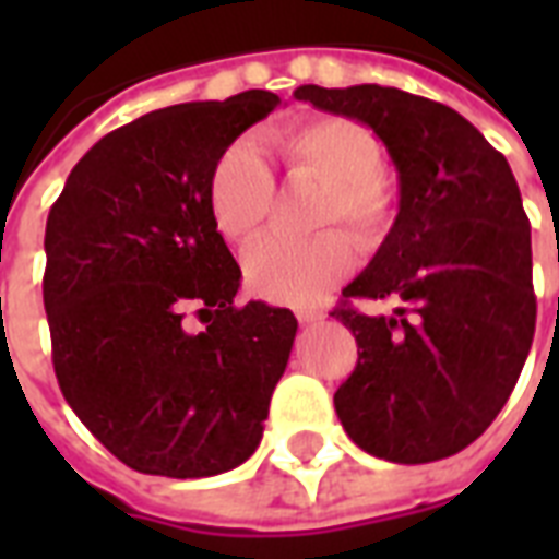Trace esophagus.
<instances>
[{
	"instance_id": "34e87169",
	"label": "esophagus",
	"mask_w": 559,
	"mask_h": 559,
	"mask_svg": "<svg viewBox=\"0 0 559 559\" xmlns=\"http://www.w3.org/2000/svg\"><path fill=\"white\" fill-rule=\"evenodd\" d=\"M298 322L301 324H313V322H322L324 313L322 310H298Z\"/></svg>"
}]
</instances>
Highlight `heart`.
<instances>
[{
    "instance_id": "heart-1",
    "label": "heart",
    "mask_w": 559,
    "mask_h": 559,
    "mask_svg": "<svg viewBox=\"0 0 559 559\" xmlns=\"http://www.w3.org/2000/svg\"><path fill=\"white\" fill-rule=\"evenodd\" d=\"M293 179L322 182L316 226L345 223L362 246L380 243L394 219V188L382 174L380 142L368 127L342 116H319L272 135ZM275 179L252 142L228 144L209 179V209L219 235L249 240L270 217ZM354 266L345 231L307 240L261 237L243 252L246 287L266 301L310 307Z\"/></svg>"
}]
</instances>
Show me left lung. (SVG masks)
I'll return each instance as SVG.
<instances>
[{
  "label": "left lung",
  "instance_id": "1",
  "mask_svg": "<svg viewBox=\"0 0 559 559\" xmlns=\"http://www.w3.org/2000/svg\"><path fill=\"white\" fill-rule=\"evenodd\" d=\"M298 100L371 127L397 170V217L336 307L357 368L333 394L359 450L394 464L450 459L511 397L534 340L531 223L502 153L455 109L394 86H298Z\"/></svg>",
  "mask_w": 559,
  "mask_h": 559
}]
</instances>
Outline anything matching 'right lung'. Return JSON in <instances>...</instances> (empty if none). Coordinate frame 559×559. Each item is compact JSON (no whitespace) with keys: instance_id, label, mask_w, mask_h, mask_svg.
Returning a JSON list of instances; mask_svg holds the SVG:
<instances>
[{"instance_id":"right-lung-1","label":"right lung","mask_w":559,"mask_h":559,"mask_svg":"<svg viewBox=\"0 0 559 559\" xmlns=\"http://www.w3.org/2000/svg\"><path fill=\"white\" fill-rule=\"evenodd\" d=\"M278 95L156 109L104 135L46 223L51 359L66 403L127 467L205 478L263 438L296 316L235 307L240 266L209 209L211 168ZM197 309L210 322L185 328Z\"/></svg>"}]
</instances>
